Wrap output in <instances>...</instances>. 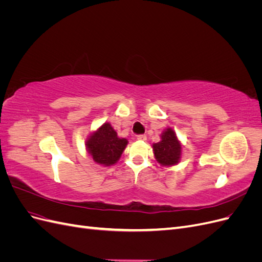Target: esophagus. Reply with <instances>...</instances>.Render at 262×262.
<instances>
[{
  "label": "esophagus",
  "mask_w": 262,
  "mask_h": 262,
  "mask_svg": "<svg viewBox=\"0 0 262 262\" xmlns=\"http://www.w3.org/2000/svg\"><path fill=\"white\" fill-rule=\"evenodd\" d=\"M137 139L140 140V141H145L146 140V136H145V134H138Z\"/></svg>",
  "instance_id": "34e87169"
}]
</instances>
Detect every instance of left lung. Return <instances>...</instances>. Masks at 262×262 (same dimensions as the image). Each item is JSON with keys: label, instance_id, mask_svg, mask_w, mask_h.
Segmentation results:
<instances>
[{"label": "left lung", "instance_id": "left-lung-1", "mask_svg": "<svg viewBox=\"0 0 262 262\" xmlns=\"http://www.w3.org/2000/svg\"><path fill=\"white\" fill-rule=\"evenodd\" d=\"M154 155L162 165H175L181 155V145L177 140L176 133L168 128L162 134V141L153 144Z\"/></svg>", "mask_w": 262, "mask_h": 262}]
</instances>
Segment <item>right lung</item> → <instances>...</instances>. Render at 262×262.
Masks as SVG:
<instances>
[{"label":"right lung","mask_w":262,"mask_h":262,"mask_svg":"<svg viewBox=\"0 0 262 262\" xmlns=\"http://www.w3.org/2000/svg\"><path fill=\"white\" fill-rule=\"evenodd\" d=\"M128 141L118 138L117 132L109 123H104L92 134L86 146L93 160L101 165L110 166L120 158Z\"/></svg>","instance_id":"1"}]
</instances>
